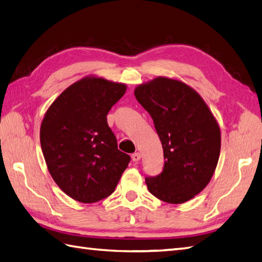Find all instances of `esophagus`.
Segmentation results:
<instances>
[{
  "label": "esophagus",
  "instance_id": "esophagus-1",
  "mask_svg": "<svg viewBox=\"0 0 262 262\" xmlns=\"http://www.w3.org/2000/svg\"><path fill=\"white\" fill-rule=\"evenodd\" d=\"M131 158H132V160H133V161H135V162H138V161L140 160V159H141V155H140L139 152H135V153H133V155L131 156Z\"/></svg>",
  "mask_w": 262,
  "mask_h": 262
}]
</instances>
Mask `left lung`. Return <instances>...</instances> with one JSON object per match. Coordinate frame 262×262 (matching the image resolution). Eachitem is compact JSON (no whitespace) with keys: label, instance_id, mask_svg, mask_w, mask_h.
<instances>
[{"label":"left lung","instance_id":"obj_1","mask_svg":"<svg viewBox=\"0 0 262 262\" xmlns=\"http://www.w3.org/2000/svg\"><path fill=\"white\" fill-rule=\"evenodd\" d=\"M161 140L164 165L146 177L150 192L164 202L183 203L207 187L218 164L221 135L206 102L179 80L159 76L136 88Z\"/></svg>","mask_w":262,"mask_h":262}]
</instances>
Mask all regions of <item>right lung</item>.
Here are the masks:
<instances>
[{
	"instance_id": "right-lung-1",
	"label": "right lung",
	"mask_w": 262,
	"mask_h": 262,
	"mask_svg": "<svg viewBox=\"0 0 262 262\" xmlns=\"http://www.w3.org/2000/svg\"><path fill=\"white\" fill-rule=\"evenodd\" d=\"M125 91L123 83L85 76L66 89L44 116L40 141L49 172L76 201L109 196L131 160L118 149L106 121Z\"/></svg>"
}]
</instances>
